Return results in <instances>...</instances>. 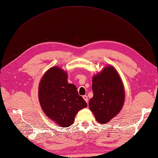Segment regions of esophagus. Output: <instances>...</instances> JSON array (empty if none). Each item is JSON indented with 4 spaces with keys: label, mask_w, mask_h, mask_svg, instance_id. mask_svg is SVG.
Wrapping results in <instances>:
<instances>
[{
    "label": "esophagus",
    "mask_w": 158,
    "mask_h": 158,
    "mask_svg": "<svg viewBox=\"0 0 158 158\" xmlns=\"http://www.w3.org/2000/svg\"><path fill=\"white\" fill-rule=\"evenodd\" d=\"M83 98H84V99L85 100V101L86 102V103L88 102V98L87 95H83Z\"/></svg>",
    "instance_id": "1"
}]
</instances>
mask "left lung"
Returning <instances> with one entry per match:
<instances>
[{
	"mask_svg": "<svg viewBox=\"0 0 158 158\" xmlns=\"http://www.w3.org/2000/svg\"><path fill=\"white\" fill-rule=\"evenodd\" d=\"M94 96L89 107L99 123H107L121 111L125 91L118 74L113 66H107L92 79Z\"/></svg>",
	"mask_w": 158,
	"mask_h": 158,
	"instance_id": "obj_1",
	"label": "left lung"
}]
</instances>
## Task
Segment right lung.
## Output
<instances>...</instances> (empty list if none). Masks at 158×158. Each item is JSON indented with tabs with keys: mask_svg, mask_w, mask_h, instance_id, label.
I'll return each mask as SVG.
<instances>
[{
	"mask_svg": "<svg viewBox=\"0 0 158 158\" xmlns=\"http://www.w3.org/2000/svg\"><path fill=\"white\" fill-rule=\"evenodd\" d=\"M39 99L46 115L64 128L73 124L76 113L87 107L76 85L68 83L66 72L57 66L49 69L43 76Z\"/></svg>",
	"mask_w": 158,
	"mask_h": 158,
	"instance_id": "add662e5",
	"label": "right lung"
}]
</instances>
